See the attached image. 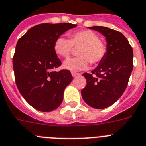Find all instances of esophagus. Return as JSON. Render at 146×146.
Here are the masks:
<instances>
[{
  "instance_id": "1",
  "label": "esophagus",
  "mask_w": 146,
  "mask_h": 146,
  "mask_svg": "<svg viewBox=\"0 0 146 146\" xmlns=\"http://www.w3.org/2000/svg\"><path fill=\"white\" fill-rule=\"evenodd\" d=\"M71 74H72V76H73V77H76V76H78L80 75L79 73H75V72H72V73H71Z\"/></svg>"
}]
</instances>
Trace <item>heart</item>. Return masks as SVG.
I'll return each mask as SVG.
<instances>
[{
	"label": "heart",
	"instance_id": "heart-1",
	"mask_svg": "<svg viewBox=\"0 0 146 146\" xmlns=\"http://www.w3.org/2000/svg\"><path fill=\"white\" fill-rule=\"evenodd\" d=\"M73 46H81L78 51L79 57L68 58L64 62L63 67L67 70L76 72L87 69L90 62L96 64L103 59L107 46L100 41L99 35L91 30H80L70 34V39L59 36L56 39L53 48L61 57L67 58L70 55Z\"/></svg>",
	"mask_w": 146,
	"mask_h": 146
}]
</instances>
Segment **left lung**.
I'll use <instances>...</instances> for the list:
<instances>
[{
    "instance_id": "1",
    "label": "left lung",
    "mask_w": 146,
    "mask_h": 146,
    "mask_svg": "<svg viewBox=\"0 0 146 146\" xmlns=\"http://www.w3.org/2000/svg\"><path fill=\"white\" fill-rule=\"evenodd\" d=\"M89 29L105 36L107 52L91 73L83 74L87 85L81 93L90 107L104 109L115 103L127 88L133 67V50L120 32L100 26Z\"/></svg>"
}]
</instances>
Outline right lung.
Listing matches in <instances>:
<instances>
[{
	"label": "right lung",
	"mask_w": 146,
	"mask_h": 146,
	"mask_svg": "<svg viewBox=\"0 0 146 146\" xmlns=\"http://www.w3.org/2000/svg\"><path fill=\"white\" fill-rule=\"evenodd\" d=\"M76 27L70 23L38 24L17 42L13 57L15 82L24 100L38 111L50 112L59 107L64 91L73 80L69 70L55 71L62 62L53 45L57 38Z\"/></svg>",
	"instance_id": "add662e5"
}]
</instances>
